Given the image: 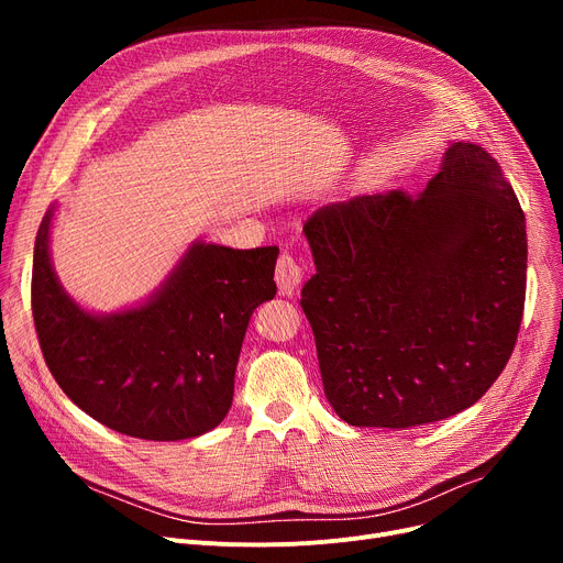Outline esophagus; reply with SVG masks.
<instances>
[{"mask_svg":"<svg viewBox=\"0 0 563 563\" xmlns=\"http://www.w3.org/2000/svg\"><path fill=\"white\" fill-rule=\"evenodd\" d=\"M301 278H303L301 264L289 253H283L276 262V285H278V291L283 294V297H291V294L297 291Z\"/></svg>","mask_w":563,"mask_h":563,"instance_id":"obj_1","label":"esophagus"}]
</instances>
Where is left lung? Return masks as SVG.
Wrapping results in <instances>:
<instances>
[{
	"label": "left lung",
	"mask_w": 563,
	"mask_h": 563,
	"mask_svg": "<svg viewBox=\"0 0 563 563\" xmlns=\"http://www.w3.org/2000/svg\"><path fill=\"white\" fill-rule=\"evenodd\" d=\"M303 230L317 274L301 308L346 424H429L486 395L518 340L527 232L484 147L452 143L420 196L333 202Z\"/></svg>",
	"instance_id": "1"
}]
</instances>
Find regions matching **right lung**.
I'll return each instance as SVG.
<instances>
[{
    "instance_id": "obj_1",
    "label": "right lung",
    "mask_w": 563,
    "mask_h": 563,
    "mask_svg": "<svg viewBox=\"0 0 563 563\" xmlns=\"http://www.w3.org/2000/svg\"><path fill=\"white\" fill-rule=\"evenodd\" d=\"M49 207L34 246L32 312L43 358L70 401L143 440H187L228 416L253 310L276 297V246L196 242L139 308L93 314L49 262Z\"/></svg>"
}]
</instances>
